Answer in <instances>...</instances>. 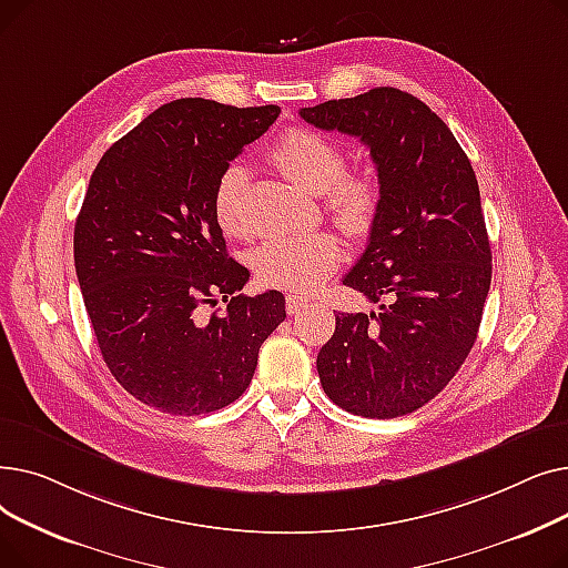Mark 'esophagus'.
I'll return each instance as SVG.
<instances>
[{"label": "esophagus", "mask_w": 568, "mask_h": 568, "mask_svg": "<svg viewBox=\"0 0 568 568\" xmlns=\"http://www.w3.org/2000/svg\"><path fill=\"white\" fill-rule=\"evenodd\" d=\"M306 306H308V300H306V296H300V294H287V300H285L287 315H300Z\"/></svg>", "instance_id": "34e87169"}]
</instances>
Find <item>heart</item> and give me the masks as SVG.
Instances as JSON below:
<instances>
[{
	"label": "heart",
	"mask_w": 568,
	"mask_h": 568,
	"mask_svg": "<svg viewBox=\"0 0 568 568\" xmlns=\"http://www.w3.org/2000/svg\"><path fill=\"white\" fill-rule=\"evenodd\" d=\"M272 163L311 195H324L326 212L349 236L364 239L373 232L382 212V184L371 170H345V149L313 129H290L268 149ZM248 170L227 165L214 186V216L230 236L248 234L244 197ZM253 274L272 287L311 292L341 262V244L329 232L308 236L266 239L248 255Z\"/></svg>",
	"instance_id": "heart-1"
}]
</instances>
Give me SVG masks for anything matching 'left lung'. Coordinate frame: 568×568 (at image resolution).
<instances>
[{"label": "left lung", "mask_w": 568, "mask_h": 568, "mask_svg": "<svg viewBox=\"0 0 568 568\" xmlns=\"http://www.w3.org/2000/svg\"><path fill=\"white\" fill-rule=\"evenodd\" d=\"M304 122L359 138L382 212L343 285L379 313H338L317 354L324 394L345 412L394 419L433 400L479 334L493 255L476 174L442 119L396 87L302 108Z\"/></svg>", "instance_id": "1"}]
</instances>
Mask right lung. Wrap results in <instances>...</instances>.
I'll return each mask as SVG.
<instances>
[{
    "mask_svg": "<svg viewBox=\"0 0 568 568\" xmlns=\"http://www.w3.org/2000/svg\"><path fill=\"white\" fill-rule=\"evenodd\" d=\"M281 114L206 99L161 105L99 161L73 232L75 274L103 362L159 412L193 416L242 396L285 296H246L214 216L219 174ZM219 301L221 314L204 316Z\"/></svg>",
    "mask_w": 568,
    "mask_h": 568,
    "instance_id": "obj_1",
    "label": "right lung"
}]
</instances>
